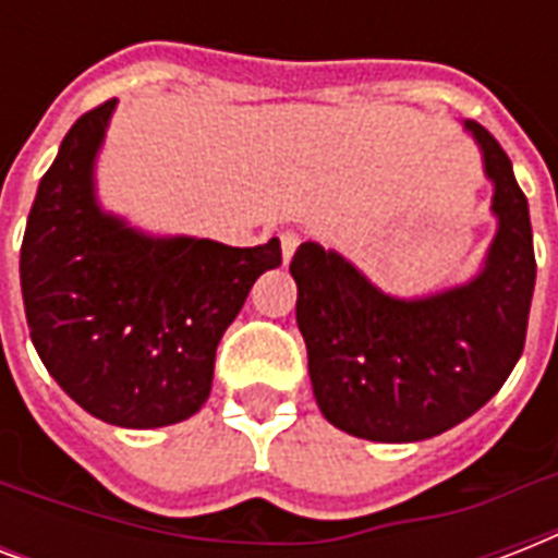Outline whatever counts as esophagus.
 <instances>
[{
  "label": "esophagus",
  "mask_w": 558,
  "mask_h": 558,
  "mask_svg": "<svg viewBox=\"0 0 558 558\" xmlns=\"http://www.w3.org/2000/svg\"><path fill=\"white\" fill-rule=\"evenodd\" d=\"M298 243H301V236H298L295 231H283V234H280V252H283V263L292 260V254H295Z\"/></svg>",
  "instance_id": "esophagus-1"
}]
</instances>
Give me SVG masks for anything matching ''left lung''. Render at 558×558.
Segmentation results:
<instances>
[{
    "label": "left lung",
    "instance_id": "8db88e82",
    "mask_svg": "<svg viewBox=\"0 0 558 558\" xmlns=\"http://www.w3.org/2000/svg\"><path fill=\"white\" fill-rule=\"evenodd\" d=\"M466 130L484 153L498 217L477 278L402 301L318 243H301L289 263L315 402L362 440L414 442L449 432L501 390L524 350L536 287L527 196L493 133L475 121Z\"/></svg>",
    "mask_w": 558,
    "mask_h": 558
}]
</instances>
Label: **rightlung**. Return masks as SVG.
Segmentation results:
<instances>
[{
  "label": "right lung",
  "mask_w": 558,
  "mask_h": 558,
  "mask_svg": "<svg viewBox=\"0 0 558 558\" xmlns=\"http://www.w3.org/2000/svg\"><path fill=\"white\" fill-rule=\"evenodd\" d=\"M112 109L116 98L77 118L39 179L22 236V301L43 365L83 411L161 428L205 405L219 339L254 280L280 266V243L161 240L104 214L92 168Z\"/></svg>",
  "instance_id": "right-lung-1"
}]
</instances>
